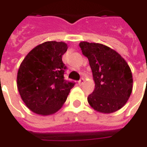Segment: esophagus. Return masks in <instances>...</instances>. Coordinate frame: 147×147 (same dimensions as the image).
<instances>
[{
	"label": "esophagus",
	"instance_id": "34e87169",
	"mask_svg": "<svg viewBox=\"0 0 147 147\" xmlns=\"http://www.w3.org/2000/svg\"><path fill=\"white\" fill-rule=\"evenodd\" d=\"M83 81H84V80H83V78H82V79H80V80L78 81V83H79V84H80V85H82V84L83 83Z\"/></svg>",
	"mask_w": 147,
	"mask_h": 147
}]
</instances>
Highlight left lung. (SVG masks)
I'll list each match as a JSON object with an SVG mask.
<instances>
[{
	"label": "left lung",
	"instance_id": "1",
	"mask_svg": "<svg viewBox=\"0 0 147 147\" xmlns=\"http://www.w3.org/2000/svg\"><path fill=\"white\" fill-rule=\"evenodd\" d=\"M88 58L95 87L87 101L94 110L111 113L126 104L132 91V74L128 64L118 53L99 43H80Z\"/></svg>",
	"mask_w": 147,
	"mask_h": 147
}]
</instances>
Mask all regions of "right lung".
Wrapping results in <instances>:
<instances>
[{"mask_svg":"<svg viewBox=\"0 0 147 147\" xmlns=\"http://www.w3.org/2000/svg\"><path fill=\"white\" fill-rule=\"evenodd\" d=\"M67 45L62 42H45L26 56L17 74V87L27 108L39 115L57 112L66 101L75 82L64 80L67 67L62 56Z\"/></svg>","mask_w":147,"mask_h":147,"instance_id":"right-lung-1","label":"right lung"}]
</instances>
